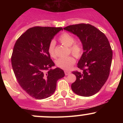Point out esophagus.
I'll use <instances>...</instances> for the list:
<instances>
[{
    "label": "esophagus",
    "instance_id": "1",
    "mask_svg": "<svg viewBox=\"0 0 123 123\" xmlns=\"http://www.w3.org/2000/svg\"><path fill=\"white\" fill-rule=\"evenodd\" d=\"M70 73H71V72L69 71H67V70H65V75H69Z\"/></svg>",
    "mask_w": 123,
    "mask_h": 123
}]
</instances>
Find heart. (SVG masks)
Listing matches in <instances>:
<instances>
[{"label":"heart","instance_id":"b5f03b06","mask_svg":"<svg viewBox=\"0 0 123 123\" xmlns=\"http://www.w3.org/2000/svg\"><path fill=\"white\" fill-rule=\"evenodd\" d=\"M60 42L63 46L69 48V50L73 55L76 58H79L82 54V49L78 44H74L75 39L71 35L68 33H63L59 38ZM54 41H52L49 44L48 51L51 57L55 58L56 57L55 52ZM75 63V60L73 57H68L64 58H60L56 61V65L60 68L65 70H69Z\"/></svg>","mask_w":123,"mask_h":123}]
</instances>
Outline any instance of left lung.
Masks as SVG:
<instances>
[{
  "mask_svg": "<svg viewBox=\"0 0 123 123\" xmlns=\"http://www.w3.org/2000/svg\"><path fill=\"white\" fill-rule=\"evenodd\" d=\"M76 35L82 44L83 53L77 63L82 72H73L76 80L71 85L77 95L90 97L101 90L109 75L112 51L106 36L95 26L80 24L63 28Z\"/></svg>",
  "mask_w": 123,
  "mask_h": 123,
  "instance_id": "8db88e82",
  "label": "left lung"
}]
</instances>
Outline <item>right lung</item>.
I'll use <instances>...</instances> for the list:
<instances>
[{
	"instance_id": "1",
	"label": "right lung",
	"mask_w": 123,
	"mask_h": 123,
	"mask_svg": "<svg viewBox=\"0 0 123 123\" xmlns=\"http://www.w3.org/2000/svg\"><path fill=\"white\" fill-rule=\"evenodd\" d=\"M62 28L35 26L17 39L12 51V64L22 88L33 98H47L54 94L57 81L65 76L56 68L48 51L49 44Z\"/></svg>"
}]
</instances>
